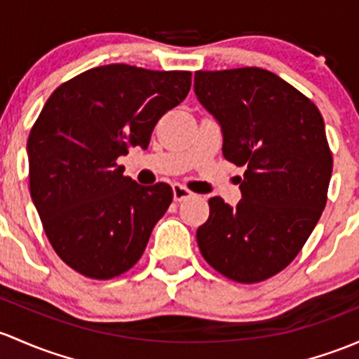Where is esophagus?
<instances>
[{
	"label": "esophagus",
	"mask_w": 359,
	"mask_h": 359,
	"mask_svg": "<svg viewBox=\"0 0 359 359\" xmlns=\"http://www.w3.org/2000/svg\"><path fill=\"white\" fill-rule=\"evenodd\" d=\"M172 191H173V199H175V201H184V199L191 198L192 196V192L187 189V187L180 186V184H173Z\"/></svg>",
	"instance_id": "obj_1"
}]
</instances>
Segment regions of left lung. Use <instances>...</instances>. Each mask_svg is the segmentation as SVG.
<instances>
[{
  "instance_id": "left-lung-1",
  "label": "left lung",
  "mask_w": 359,
  "mask_h": 359,
  "mask_svg": "<svg viewBox=\"0 0 359 359\" xmlns=\"http://www.w3.org/2000/svg\"><path fill=\"white\" fill-rule=\"evenodd\" d=\"M194 93L220 126L225 160L246 167L236 206L218 196L208 201L198 246L225 277L262 282L296 258L325 208V123L304 94L256 67L196 72Z\"/></svg>"
}]
</instances>
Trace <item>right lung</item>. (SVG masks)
<instances>
[{
  "instance_id": "obj_1",
  "label": "right lung",
  "mask_w": 359,
  "mask_h": 359,
  "mask_svg": "<svg viewBox=\"0 0 359 359\" xmlns=\"http://www.w3.org/2000/svg\"><path fill=\"white\" fill-rule=\"evenodd\" d=\"M191 72L111 63L60 86L27 141L30 198L56 255L107 280L137 263L172 203L168 184L141 186L116 163L186 100Z\"/></svg>"
}]
</instances>
